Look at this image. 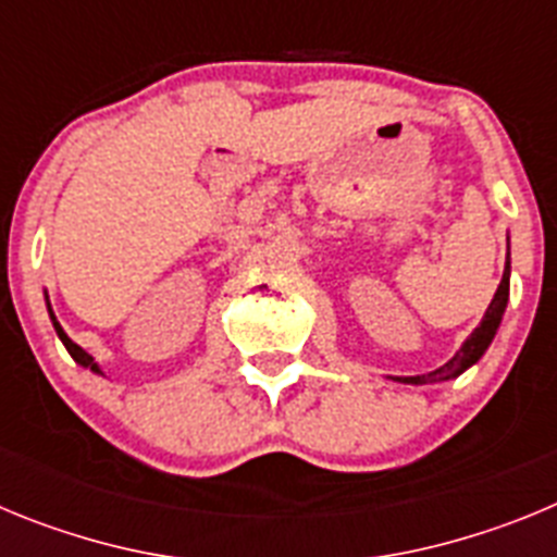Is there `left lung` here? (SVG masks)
Instances as JSON below:
<instances>
[{
  "label": "left lung",
  "instance_id": "1",
  "mask_svg": "<svg viewBox=\"0 0 557 557\" xmlns=\"http://www.w3.org/2000/svg\"><path fill=\"white\" fill-rule=\"evenodd\" d=\"M508 289H510V262H508V268H505V273H502V282H499V287H496L494 301H491L488 312H485V318H482L480 326L471 332V337L462 343L460 351H457L455 357L446 362V366L437 368V371L424 373V376H405V379H398V382H410V385H426V382H446V379H455L457 373H462L466 368L474 366L476 359L488 351L491 339H494L496 329H499L502 314H505V307H508Z\"/></svg>",
  "mask_w": 557,
  "mask_h": 557
}]
</instances>
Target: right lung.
I'll list each match as a JSON object with an SVG mask.
<instances>
[{
    "label": "right lung",
    "instance_id": "right-lung-1",
    "mask_svg": "<svg viewBox=\"0 0 557 557\" xmlns=\"http://www.w3.org/2000/svg\"><path fill=\"white\" fill-rule=\"evenodd\" d=\"M49 318H52V326H55L58 337H61V343H63V346H66V351L72 354V357H75V362H81L83 368H91V371H97V373H100V368H97L95 357H91V354H86V351H83V348L77 346V343H72V339L66 337V332H63V329H61V323L55 321V314H52V309H49Z\"/></svg>",
    "mask_w": 557,
    "mask_h": 557
}]
</instances>
